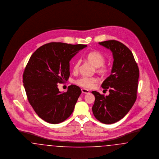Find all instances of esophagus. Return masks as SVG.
<instances>
[{"instance_id": "34e87169", "label": "esophagus", "mask_w": 159, "mask_h": 159, "mask_svg": "<svg viewBox=\"0 0 159 159\" xmlns=\"http://www.w3.org/2000/svg\"><path fill=\"white\" fill-rule=\"evenodd\" d=\"M82 92L83 93L88 94V93H89V91H88V89H86L83 88V89H82Z\"/></svg>"}]
</instances>
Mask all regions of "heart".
<instances>
[{"label":"heart","instance_id":"1","mask_svg":"<svg viewBox=\"0 0 159 159\" xmlns=\"http://www.w3.org/2000/svg\"><path fill=\"white\" fill-rule=\"evenodd\" d=\"M87 60L91 64H92L96 68L97 71L101 75H105L107 72V68L104 66L105 63V58L100 52L98 51H91L86 56ZM80 66V61L77 60L73 66V70L74 72H77ZM98 79L97 77H82L75 80V83L79 86L84 88L91 89L95 86V83L98 82Z\"/></svg>","mask_w":159,"mask_h":159}]
</instances>
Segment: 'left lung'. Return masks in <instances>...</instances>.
Segmentation results:
<instances>
[{
    "instance_id": "1",
    "label": "left lung",
    "mask_w": 159,
    "mask_h": 159,
    "mask_svg": "<svg viewBox=\"0 0 159 159\" xmlns=\"http://www.w3.org/2000/svg\"><path fill=\"white\" fill-rule=\"evenodd\" d=\"M98 43L111 51L113 64L111 75L101 84L110 93L104 96L92 91L95 99L92 109L99 121L112 124L123 119L136 101L139 68L130 50L121 42L111 40Z\"/></svg>"
}]
</instances>
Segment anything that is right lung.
I'll return each instance as SVG.
<instances>
[{"label": "right lung", "instance_id": "1", "mask_svg": "<svg viewBox=\"0 0 159 159\" xmlns=\"http://www.w3.org/2000/svg\"><path fill=\"white\" fill-rule=\"evenodd\" d=\"M86 46L51 42L40 46L31 56L23 73V85L31 106L46 122L60 123L73 113L80 88L71 84L66 92H62L57 84L67 81L70 61Z\"/></svg>", "mask_w": 159, "mask_h": 159}]
</instances>
